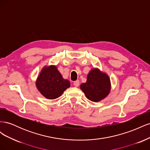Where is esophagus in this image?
I'll use <instances>...</instances> for the list:
<instances>
[{
  "mask_svg": "<svg viewBox=\"0 0 150 150\" xmlns=\"http://www.w3.org/2000/svg\"><path fill=\"white\" fill-rule=\"evenodd\" d=\"M73 84L74 86H76V87H78V86H79V81L78 80L75 81L73 83Z\"/></svg>",
  "mask_w": 150,
  "mask_h": 150,
  "instance_id": "1",
  "label": "esophagus"
}]
</instances>
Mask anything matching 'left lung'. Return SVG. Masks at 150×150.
<instances>
[{
    "label": "left lung",
    "instance_id": "8db88e82",
    "mask_svg": "<svg viewBox=\"0 0 150 150\" xmlns=\"http://www.w3.org/2000/svg\"><path fill=\"white\" fill-rule=\"evenodd\" d=\"M80 88L90 101L98 102L106 98L110 93V80L106 74L93 69L88 74L86 82L81 84Z\"/></svg>",
    "mask_w": 150,
    "mask_h": 150
}]
</instances>
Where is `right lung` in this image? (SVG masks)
Returning a JSON list of instances; mask_svg holds the SVG:
<instances>
[{"instance_id":"obj_1","label":"right lung","mask_w":150,"mask_h":150,"mask_svg":"<svg viewBox=\"0 0 150 150\" xmlns=\"http://www.w3.org/2000/svg\"><path fill=\"white\" fill-rule=\"evenodd\" d=\"M36 85L44 97L54 99L61 96L64 91L70 87L68 80L62 78L56 66L44 67L39 76Z\"/></svg>"}]
</instances>
